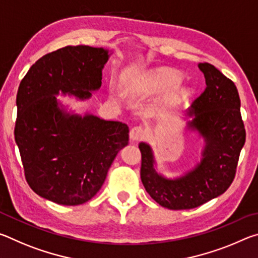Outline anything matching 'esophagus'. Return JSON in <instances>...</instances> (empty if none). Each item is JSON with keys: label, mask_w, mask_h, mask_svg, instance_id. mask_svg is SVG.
<instances>
[{"label": "esophagus", "mask_w": 258, "mask_h": 258, "mask_svg": "<svg viewBox=\"0 0 258 258\" xmlns=\"http://www.w3.org/2000/svg\"><path fill=\"white\" fill-rule=\"evenodd\" d=\"M146 137V130L142 126H134V127L130 131V138L132 141H139Z\"/></svg>", "instance_id": "34e87169"}]
</instances>
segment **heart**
I'll list each match as a JSON object with an SVG mask.
<instances>
[{"mask_svg":"<svg viewBox=\"0 0 258 258\" xmlns=\"http://www.w3.org/2000/svg\"><path fill=\"white\" fill-rule=\"evenodd\" d=\"M178 81H180V76L177 74L166 71V69H158L154 73H151L149 76H148L147 83L151 89L155 90H166L169 89V87H173L176 85ZM185 93V90L181 86H175L173 89L172 93V99L173 100H178L182 99L183 95Z\"/></svg>","mask_w":258,"mask_h":258,"instance_id":"1","label":"heart"}]
</instances>
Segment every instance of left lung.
<instances>
[{
  "label": "left lung",
  "instance_id": "obj_1",
  "mask_svg": "<svg viewBox=\"0 0 258 258\" xmlns=\"http://www.w3.org/2000/svg\"><path fill=\"white\" fill-rule=\"evenodd\" d=\"M206 89L186 111V128L205 140L202 160L176 178L157 173L148 143L139 145L142 155L141 181L150 197L168 209H191L218 197L229 189L237 169L246 131L234 83L211 63H199Z\"/></svg>",
  "mask_w": 258,
  "mask_h": 258
}]
</instances>
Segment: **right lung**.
<instances>
[{"label":"right lung","instance_id":"1","mask_svg":"<svg viewBox=\"0 0 258 258\" xmlns=\"http://www.w3.org/2000/svg\"><path fill=\"white\" fill-rule=\"evenodd\" d=\"M103 47L64 46L35 62L17 93L15 140L32 190L76 206L101 189L115 157L128 145V126L92 113L68 112L55 95L91 98L109 59Z\"/></svg>","mask_w":258,"mask_h":258}]
</instances>
